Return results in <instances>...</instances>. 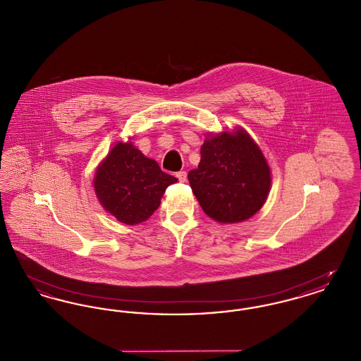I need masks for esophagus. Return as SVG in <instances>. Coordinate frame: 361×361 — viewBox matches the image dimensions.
I'll return each mask as SVG.
<instances>
[{
    "label": "esophagus",
    "instance_id": "obj_1",
    "mask_svg": "<svg viewBox=\"0 0 361 361\" xmlns=\"http://www.w3.org/2000/svg\"><path fill=\"white\" fill-rule=\"evenodd\" d=\"M176 177L178 178L180 183H185V181H187V172H184V171H183V172H178L176 174Z\"/></svg>",
    "mask_w": 361,
    "mask_h": 361
}]
</instances>
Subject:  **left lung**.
I'll return each instance as SVG.
<instances>
[{"mask_svg":"<svg viewBox=\"0 0 361 361\" xmlns=\"http://www.w3.org/2000/svg\"><path fill=\"white\" fill-rule=\"evenodd\" d=\"M200 154V164L188 173V180L211 219L238 224L261 209L271 189V169L257 143L243 128L209 134Z\"/></svg>","mask_w":361,"mask_h":361,"instance_id":"1","label":"left lung"}]
</instances>
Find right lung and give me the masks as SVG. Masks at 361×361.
<instances>
[{
	"label": "right lung",
	"instance_id": "right-lung-1",
	"mask_svg": "<svg viewBox=\"0 0 361 361\" xmlns=\"http://www.w3.org/2000/svg\"><path fill=\"white\" fill-rule=\"evenodd\" d=\"M177 181L131 142H118L96 169L94 192L104 209L128 226L147 221Z\"/></svg>",
	"mask_w": 361,
	"mask_h": 361
}]
</instances>
